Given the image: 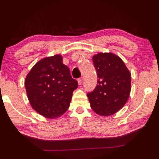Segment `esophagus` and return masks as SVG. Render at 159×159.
<instances>
[{
	"mask_svg": "<svg viewBox=\"0 0 159 159\" xmlns=\"http://www.w3.org/2000/svg\"><path fill=\"white\" fill-rule=\"evenodd\" d=\"M83 77H80V78H79V79L77 80V82H78V84H79V85H81L82 83H83Z\"/></svg>",
	"mask_w": 159,
	"mask_h": 159,
	"instance_id": "1",
	"label": "esophagus"
}]
</instances>
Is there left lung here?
Listing matches in <instances>:
<instances>
[{
  "label": "left lung",
  "mask_w": 159,
  "mask_h": 159,
  "mask_svg": "<svg viewBox=\"0 0 159 159\" xmlns=\"http://www.w3.org/2000/svg\"><path fill=\"white\" fill-rule=\"evenodd\" d=\"M98 85L87 94L91 107L102 116L112 115L127 102L131 91V74L120 57L111 53L93 57Z\"/></svg>",
  "instance_id": "1"
}]
</instances>
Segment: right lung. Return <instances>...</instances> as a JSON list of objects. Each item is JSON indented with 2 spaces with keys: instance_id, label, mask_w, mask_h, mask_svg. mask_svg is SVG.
Masks as SVG:
<instances>
[{
  "instance_id": "obj_1",
  "label": "right lung",
  "mask_w": 159,
  "mask_h": 159,
  "mask_svg": "<svg viewBox=\"0 0 159 159\" xmlns=\"http://www.w3.org/2000/svg\"><path fill=\"white\" fill-rule=\"evenodd\" d=\"M24 85L33 109L47 118H57L65 113L73 91L78 87L61 55L39 61L27 74Z\"/></svg>"
}]
</instances>
